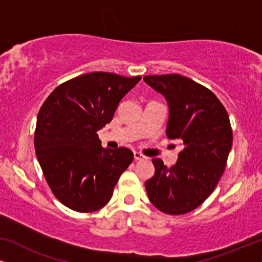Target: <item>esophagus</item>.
<instances>
[{
	"mask_svg": "<svg viewBox=\"0 0 262 262\" xmlns=\"http://www.w3.org/2000/svg\"><path fill=\"white\" fill-rule=\"evenodd\" d=\"M134 157H135L136 161H141V160H144L145 159L144 155H142L141 152H137V151L134 152Z\"/></svg>",
	"mask_w": 262,
	"mask_h": 262,
	"instance_id": "esophagus-1",
	"label": "esophagus"
}]
</instances>
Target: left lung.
Returning <instances> with one entry per match:
<instances>
[{"label":"left lung","instance_id":"obj_1","mask_svg":"<svg viewBox=\"0 0 262 262\" xmlns=\"http://www.w3.org/2000/svg\"><path fill=\"white\" fill-rule=\"evenodd\" d=\"M144 81L169 106L167 137L184 146L173 167L154 159L145 182L149 200L167 214L191 212L209 198L224 173L232 145L225 107L210 89L179 74L148 75Z\"/></svg>","mask_w":262,"mask_h":262}]
</instances>
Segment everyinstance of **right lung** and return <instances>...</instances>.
Here are the masks:
<instances>
[{
  "label": "right lung",
  "instance_id": "1",
  "mask_svg": "<svg viewBox=\"0 0 262 262\" xmlns=\"http://www.w3.org/2000/svg\"><path fill=\"white\" fill-rule=\"evenodd\" d=\"M141 78L103 71L81 75L59 84L39 110L35 154L52 193L69 209L94 212L105 206L134 161L125 146L103 149L96 132Z\"/></svg>",
  "mask_w": 262,
  "mask_h": 262
}]
</instances>
